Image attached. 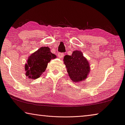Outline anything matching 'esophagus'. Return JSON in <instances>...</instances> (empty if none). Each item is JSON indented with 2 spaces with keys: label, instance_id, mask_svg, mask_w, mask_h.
Returning a JSON list of instances; mask_svg holds the SVG:
<instances>
[{
  "label": "esophagus",
  "instance_id": "esophagus-1",
  "mask_svg": "<svg viewBox=\"0 0 125 125\" xmlns=\"http://www.w3.org/2000/svg\"><path fill=\"white\" fill-rule=\"evenodd\" d=\"M64 53H58V57L59 58H63L64 57Z\"/></svg>",
  "mask_w": 125,
  "mask_h": 125
}]
</instances>
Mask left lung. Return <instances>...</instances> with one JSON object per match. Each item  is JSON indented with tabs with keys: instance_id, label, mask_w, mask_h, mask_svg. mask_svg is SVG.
Wrapping results in <instances>:
<instances>
[{
	"instance_id": "1",
	"label": "left lung",
	"mask_w": 125,
	"mask_h": 125,
	"mask_svg": "<svg viewBox=\"0 0 125 125\" xmlns=\"http://www.w3.org/2000/svg\"><path fill=\"white\" fill-rule=\"evenodd\" d=\"M63 62L69 77L74 83L85 80L90 73V64L81 51H74L71 55H65Z\"/></svg>"
}]
</instances>
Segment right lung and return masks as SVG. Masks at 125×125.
Listing matches in <instances>:
<instances>
[{"label": "right lung", "instance_id": "add662e5", "mask_svg": "<svg viewBox=\"0 0 125 125\" xmlns=\"http://www.w3.org/2000/svg\"><path fill=\"white\" fill-rule=\"evenodd\" d=\"M55 58L56 55L52 53L49 47L40 48L28 57L25 66L26 76L31 80L38 79L45 72L48 63Z\"/></svg>", "mask_w": 125, "mask_h": 125}]
</instances>
